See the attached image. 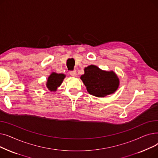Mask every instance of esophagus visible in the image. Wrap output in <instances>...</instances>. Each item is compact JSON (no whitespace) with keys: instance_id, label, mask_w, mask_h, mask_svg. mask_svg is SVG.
<instances>
[{"instance_id":"obj_1","label":"esophagus","mask_w":158,"mask_h":158,"mask_svg":"<svg viewBox=\"0 0 158 158\" xmlns=\"http://www.w3.org/2000/svg\"><path fill=\"white\" fill-rule=\"evenodd\" d=\"M70 74L73 77H76L77 76V72H76V70H73V71H70Z\"/></svg>"}]
</instances>
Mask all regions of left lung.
Instances as JSON below:
<instances>
[{
  "mask_svg": "<svg viewBox=\"0 0 158 158\" xmlns=\"http://www.w3.org/2000/svg\"><path fill=\"white\" fill-rule=\"evenodd\" d=\"M80 78L88 92L97 97L114 93L120 84L119 79L113 71H104L93 64L85 69V73Z\"/></svg>",
  "mask_w": 158,
  "mask_h": 158,
  "instance_id": "obj_1",
  "label": "left lung"
}]
</instances>
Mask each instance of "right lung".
Masks as SVG:
<instances>
[{
    "instance_id": "obj_1",
    "label": "right lung",
    "mask_w": 158,
    "mask_h": 158,
    "mask_svg": "<svg viewBox=\"0 0 158 158\" xmlns=\"http://www.w3.org/2000/svg\"><path fill=\"white\" fill-rule=\"evenodd\" d=\"M65 77V75L63 73H57L56 72H52L48 77L46 86L47 88L51 91L55 92L57 88L59 87Z\"/></svg>"
}]
</instances>
